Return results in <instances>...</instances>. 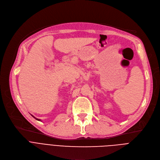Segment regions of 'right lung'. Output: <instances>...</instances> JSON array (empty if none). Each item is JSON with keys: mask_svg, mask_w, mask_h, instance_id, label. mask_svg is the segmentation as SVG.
I'll return each mask as SVG.
<instances>
[{"mask_svg": "<svg viewBox=\"0 0 160 160\" xmlns=\"http://www.w3.org/2000/svg\"><path fill=\"white\" fill-rule=\"evenodd\" d=\"M32 117H33V118H35V119H36V120H38V121H41V120H40V119H37V118H36V117H33V115H32Z\"/></svg>", "mask_w": 160, "mask_h": 160, "instance_id": "add662e5", "label": "right lung"}]
</instances>
